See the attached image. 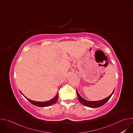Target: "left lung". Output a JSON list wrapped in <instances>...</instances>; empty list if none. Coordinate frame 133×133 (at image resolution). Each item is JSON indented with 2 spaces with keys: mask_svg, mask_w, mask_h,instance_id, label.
I'll return each mask as SVG.
<instances>
[{
  "mask_svg": "<svg viewBox=\"0 0 133 133\" xmlns=\"http://www.w3.org/2000/svg\"><path fill=\"white\" fill-rule=\"evenodd\" d=\"M114 91V90L113 91V92L111 93V94L109 96H108V97H107L105 99H104L101 100V101H98L91 102V101H88L84 99L83 98H82L79 95V94H78V92L77 91V90L76 89V92H77V97H78V100L80 102V103L81 104H82L83 105L86 106L91 107V108H97V107H101V106H103V105H104L110 99V98L112 96V95Z\"/></svg>",
  "mask_w": 133,
  "mask_h": 133,
  "instance_id": "8db88e82",
  "label": "left lung"
}]
</instances>
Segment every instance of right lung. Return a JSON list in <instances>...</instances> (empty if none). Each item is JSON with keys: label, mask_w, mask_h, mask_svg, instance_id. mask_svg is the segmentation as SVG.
<instances>
[{"label": "right lung", "mask_w": 133, "mask_h": 133, "mask_svg": "<svg viewBox=\"0 0 133 133\" xmlns=\"http://www.w3.org/2000/svg\"><path fill=\"white\" fill-rule=\"evenodd\" d=\"M22 93V92H21ZM24 97L30 102L32 104L37 106H38V107H46V106H51L52 104H55V103H56V102L57 101L58 98V93L57 94V95L53 98L52 99L47 101V102H36V101H34L30 99H29L28 98H26L25 96Z\"/></svg>", "instance_id": "right-lung-1"}]
</instances>
